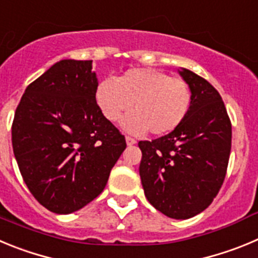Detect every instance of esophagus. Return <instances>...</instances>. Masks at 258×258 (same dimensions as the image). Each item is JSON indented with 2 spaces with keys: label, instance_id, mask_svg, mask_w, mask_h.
<instances>
[{
  "label": "esophagus",
  "instance_id": "obj_1",
  "mask_svg": "<svg viewBox=\"0 0 258 258\" xmlns=\"http://www.w3.org/2000/svg\"><path fill=\"white\" fill-rule=\"evenodd\" d=\"M126 143H127V145H135V144H136V140L132 138H130V136H126Z\"/></svg>",
  "mask_w": 258,
  "mask_h": 258
}]
</instances>
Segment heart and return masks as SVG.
I'll list each match as a JSON object with an SVG mask.
<instances>
[{
    "instance_id": "obj_1",
    "label": "heart",
    "mask_w": 258,
    "mask_h": 258,
    "mask_svg": "<svg viewBox=\"0 0 258 258\" xmlns=\"http://www.w3.org/2000/svg\"><path fill=\"white\" fill-rule=\"evenodd\" d=\"M190 86L180 77L154 68H132L117 81L106 78L97 83L95 101L109 122H118L130 109L122 126L131 134L162 136L177 128L191 106Z\"/></svg>"
}]
</instances>
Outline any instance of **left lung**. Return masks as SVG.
<instances>
[{"label":"left lung","instance_id":"left-lung-1","mask_svg":"<svg viewBox=\"0 0 258 258\" xmlns=\"http://www.w3.org/2000/svg\"><path fill=\"white\" fill-rule=\"evenodd\" d=\"M191 90L186 118L166 136L140 141L146 199L171 219L203 212L217 196L231 149V122L217 90L189 69L178 71Z\"/></svg>","mask_w":258,"mask_h":258}]
</instances>
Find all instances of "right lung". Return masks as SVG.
Masks as SVG:
<instances>
[{
    "instance_id": "right-lung-1",
    "label": "right lung",
    "mask_w": 258,
    "mask_h": 258,
    "mask_svg": "<svg viewBox=\"0 0 258 258\" xmlns=\"http://www.w3.org/2000/svg\"><path fill=\"white\" fill-rule=\"evenodd\" d=\"M97 83L92 60H60L16 108L14 155L29 191L51 212L68 215L94 201L126 149L97 108Z\"/></svg>"
}]
</instances>
